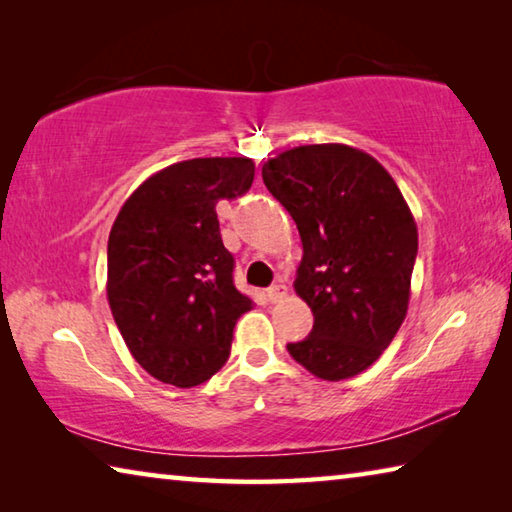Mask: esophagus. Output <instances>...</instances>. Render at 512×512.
<instances>
[{
    "mask_svg": "<svg viewBox=\"0 0 512 512\" xmlns=\"http://www.w3.org/2000/svg\"><path fill=\"white\" fill-rule=\"evenodd\" d=\"M287 284H284L282 280H277L271 289H268V300L271 302H277V300H282L284 296H287Z\"/></svg>",
    "mask_w": 512,
    "mask_h": 512,
    "instance_id": "34e87169",
    "label": "esophagus"
}]
</instances>
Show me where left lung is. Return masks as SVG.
<instances>
[{"label": "left lung", "instance_id": "obj_1", "mask_svg": "<svg viewBox=\"0 0 512 512\" xmlns=\"http://www.w3.org/2000/svg\"><path fill=\"white\" fill-rule=\"evenodd\" d=\"M264 185L296 221L293 282L314 329L287 350L311 375L341 381L379 359L404 323L418 228L400 187L345 144L296 146L264 162Z\"/></svg>", "mask_w": 512, "mask_h": 512}]
</instances>
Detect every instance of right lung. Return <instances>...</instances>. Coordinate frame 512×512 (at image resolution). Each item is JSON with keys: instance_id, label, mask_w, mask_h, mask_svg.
<instances>
[{"instance_id": "obj_1", "label": "right lung", "mask_w": 512, "mask_h": 512, "mask_svg": "<svg viewBox=\"0 0 512 512\" xmlns=\"http://www.w3.org/2000/svg\"><path fill=\"white\" fill-rule=\"evenodd\" d=\"M248 158H194L153 173L128 196L108 239V302L135 361L178 388L210 379L253 300L232 282L216 203L246 194Z\"/></svg>"}]
</instances>
